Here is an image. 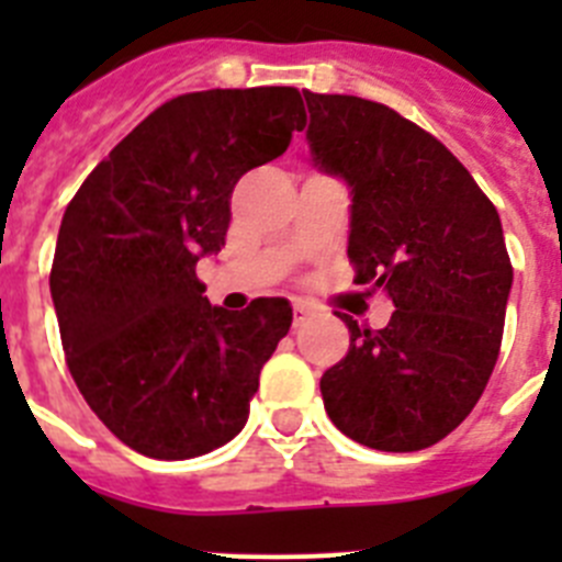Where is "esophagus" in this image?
I'll list each match as a JSON object with an SVG mask.
<instances>
[{
  "label": "esophagus",
  "instance_id": "1",
  "mask_svg": "<svg viewBox=\"0 0 562 562\" xmlns=\"http://www.w3.org/2000/svg\"><path fill=\"white\" fill-rule=\"evenodd\" d=\"M310 317H312L310 306H304V304L292 306V324H295V326H304L306 321H310Z\"/></svg>",
  "mask_w": 562,
  "mask_h": 562
}]
</instances>
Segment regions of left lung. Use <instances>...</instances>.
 I'll return each instance as SVG.
<instances>
[{
  "label": "left lung",
  "mask_w": 562,
  "mask_h": 562,
  "mask_svg": "<svg viewBox=\"0 0 562 562\" xmlns=\"http://www.w3.org/2000/svg\"><path fill=\"white\" fill-rule=\"evenodd\" d=\"M310 106L312 162L351 188L357 284L385 290L382 329L349 326V355L321 376L335 428L366 448L414 453L475 408L493 374L513 290L495 205L434 134L355 95Z\"/></svg>",
  "instance_id": "8db88e82"
}]
</instances>
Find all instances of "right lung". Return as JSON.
I'll list each match as a JSON object with an SVG mask.
<instances>
[{
    "label": "right lung",
    "instance_id": "obj_1",
    "mask_svg": "<svg viewBox=\"0 0 562 562\" xmlns=\"http://www.w3.org/2000/svg\"><path fill=\"white\" fill-rule=\"evenodd\" d=\"M304 123L295 87L171 98L64 211L49 292L69 374L98 419L148 459L227 445L290 331L284 297L211 306L196 261L225 245L233 186L281 157Z\"/></svg>",
    "mask_w": 562,
    "mask_h": 562
}]
</instances>
